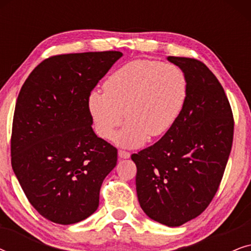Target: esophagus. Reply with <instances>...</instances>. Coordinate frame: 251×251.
<instances>
[{"instance_id":"34e87169","label":"esophagus","mask_w":251,"mask_h":251,"mask_svg":"<svg viewBox=\"0 0 251 251\" xmlns=\"http://www.w3.org/2000/svg\"><path fill=\"white\" fill-rule=\"evenodd\" d=\"M118 154H119L120 159H129V157H130V153L126 152V151H122V150H120Z\"/></svg>"}]
</instances>
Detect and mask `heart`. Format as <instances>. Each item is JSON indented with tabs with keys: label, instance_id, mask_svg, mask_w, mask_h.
I'll return each mask as SVG.
<instances>
[{
	"label": "heart",
	"instance_id": "1",
	"mask_svg": "<svg viewBox=\"0 0 251 251\" xmlns=\"http://www.w3.org/2000/svg\"><path fill=\"white\" fill-rule=\"evenodd\" d=\"M187 92L186 75L176 65L132 60L109 75L104 92H91L89 111L102 138L113 135L125 115L126 125L115 136V142L137 147L147 137L156 138L169 131L183 111Z\"/></svg>",
	"mask_w": 251,
	"mask_h": 251
}]
</instances>
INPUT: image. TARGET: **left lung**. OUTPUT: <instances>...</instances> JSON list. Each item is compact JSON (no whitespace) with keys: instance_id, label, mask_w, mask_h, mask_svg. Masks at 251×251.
I'll return each mask as SVG.
<instances>
[{"instance_id":"left-lung-1","label":"left lung","mask_w":251,"mask_h":251,"mask_svg":"<svg viewBox=\"0 0 251 251\" xmlns=\"http://www.w3.org/2000/svg\"><path fill=\"white\" fill-rule=\"evenodd\" d=\"M168 60L186 75V102L169 131L131 160L144 212L175 227L201 215L215 197L231 153L234 120L224 89L203 63Z\"/></svg>"}]
</instances>
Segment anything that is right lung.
Segmentation results:
<instances>
[{
	"instance_id": "right-lung-1",
	"label": "right lung",
	"mask_w": 251,
	"mask_h": 251,
	"mask_svg": "<svg viewBox=\"0 0 251 251\" xmlns=\"http://www.w3.org/2000/svg\"><path fill=\"white\" fill-rule=\"evenodd\" d=\"M120 51L68 53L34 68L16 102L13 173L40 215L75 224L97 210L99 191L118 150L92 130L89 96Z\"/></svg>"
}]
</instances>
